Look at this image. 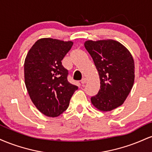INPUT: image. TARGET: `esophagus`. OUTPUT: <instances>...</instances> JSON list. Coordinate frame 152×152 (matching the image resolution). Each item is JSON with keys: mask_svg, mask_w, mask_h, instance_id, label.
Masks as SVG:
<instances>
[{"mask_svg": "<svg viewBox=\"0 0 152 152\" xmlns=\"http://www.w3.org/2000/svg\"><path fill=\"white\" fill-rule=\"evenodd\" d=\"M86 81H87V78H83L81 79V83H86Z\"/></svg>", "mask_w": 152, "mask_h": 152, "instance_id": "obj_1", "label": "esophagus"}]
</instances>
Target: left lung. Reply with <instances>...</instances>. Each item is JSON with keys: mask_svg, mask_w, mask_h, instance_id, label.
<instances>
[{"mask_svg": "<svg viewBox=\"0 0 152 152\" xmlns=\"http://www.w3.org/2000/svg\"><path fill=\"white\" fill-rule=\"evenodd\" d=\"M84 46L99 72L100 89L91 102L99 111H110L121 106L134 83L132 55L124 45L112 39L85 41Z\"/></svg>", "mask_w": 152, "mask_h": 152, "instance_id": "8db88e82", "label": "left lung"}]
</instances>
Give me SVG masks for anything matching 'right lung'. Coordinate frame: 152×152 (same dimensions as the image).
<instances>
[{
    "label": "right lung",
    "mask_w": 152,
    "mask_h": 152,
    "mask_svg": "<svg viewBox=\"0 0 152 152\" xmlns=\"http://www.w3.org/2000/svg\"><path fill=\"white\" fill-rule=\"evenodd\" d=\"M73 43L41 38L26 57L24 78L28 93L38 111L48 117H56L67 109L71 96L78 89L68 81V70L61 63Z\"/></svg>",
    "instance_id": "1"
}]
</instances>
